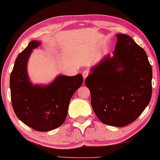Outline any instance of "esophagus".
Wrapping results in <instances>:
<instances>
[{"instance_id": "34e87169", "label": "esophagus", "mask_w": 160, "mask_h": 160, "mask_svg": "<svg viewBox=\"0 0 160 160\" xmlns=\"http://www.w3.org/2000/svg\"><path fill=\"white\" fill-rule=\"evenodd\" d=\"M88 75H89V72H88V70H84V71H83V72H82V76H83V78H84V80L88 77Z\"/></svg>"}]
</instances>
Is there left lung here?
<instances>
[{
	"mask_svg": "<svg viewBox=\"0 0 160 160\" xmlns=\"http://www.w3.org/2000/svg\"><path fill=\"white\" fill-rule=\"evenodd\" d=\"M113 52L90 68L85 85L91 106L105 124L123 127L135 121L152 97V69L146 52L126 34H116Z\"/></svg>",
	"mask_w": 160,
	"mask_h": 160,
	"instance_id": "8db88e82",
	"label": "left lung"
}]
</instances>
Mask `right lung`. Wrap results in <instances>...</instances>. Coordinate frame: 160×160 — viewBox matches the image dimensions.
I'll return each instance as SVG.
<instances>
[{
  "instance_id": "right-lung-1",
  "label": "right lung",
  "mask_w": 160,
  "mask_h": 160,
  "mask_svg": "<svg viewBox=\"0 0 160 160\" xmlns=\"http://www.w3.org/2000/svg\"><path fill=\"white\" fill-rule=\"evenodd\" d=\"M41 42L33 40L18 54L10 77L12 106L16 115L33 129L48 132L63 124L68 106L82 84L81 74L59 75L48 85H34L28 75L27 64L32 50Z\"/></svg>"
}]
</instances>
